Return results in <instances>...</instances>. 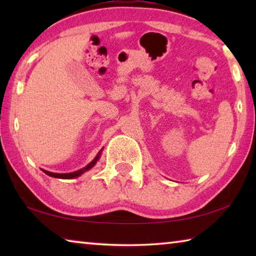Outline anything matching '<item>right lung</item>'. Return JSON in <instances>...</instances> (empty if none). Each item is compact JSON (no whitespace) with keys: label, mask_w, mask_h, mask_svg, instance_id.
Returning <instances> with one entry per match:
<instances>
[{"label":"right lung","mask_w":256,"mask_h":256,"mask_svg":"<svg viewBox=\"0 0 256 256\" xmlns=\"http://www.w3.org/2000/svg\"><path fill=\"white\" fill-rule=\"evenodd\" d=\"M99 157H100V152H99V154H97V157L94 158L92 162H90L89 164H86V167H84V168H82V170H76V172H68V174H56V172H47V170H42V172H44L45 174H47V175L50 176V177H55V178H63V180H70V178H74V177L80 176L81 174H84V172L89 170L90 168H92V167L94 166V164H96V162H98Z\"/></svg>","instance_id":"right-lung-1"}]
</instances>
